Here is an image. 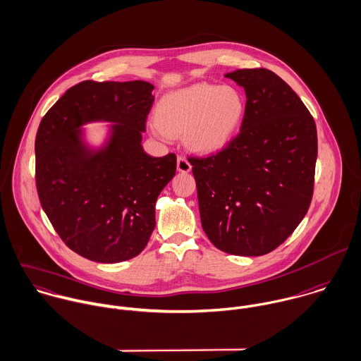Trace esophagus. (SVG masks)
<instances>
[{
  "mask_svg": "<svg viewBox=\"0 0 361 361\" xmlns=\"http://www.w3.org/2000/svg\"><path fill=\"white\" fill-rule=\"evenodd\" d=\"M191 163L184 157V156H178L177 157V170L181 173H188L191 171Z\"/></svg>",
  "mask_w": 361,
  "mask_h": 361,
  "instance_id": "1",
  "label": "esophagus"
}]
</instances>
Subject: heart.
I'll list each match as a JSON object with an SVG mask.
<instances>
[{"label":"heart","mask_w":361,"mask_h":361,"mask_svg":"<svg viewBox=\"0 0 361 361\" xmlns=\"http://www.w3.org/2000/svg\"><path fill=\"white\" fill-rule=\"evenodd\" d=\"M245 100L231 86L197 83L167 93L156 107V135H181L200 153H215L228 144L241 127Z\"/></svg>","instance_id":"b5f03b06"}]
</instances>
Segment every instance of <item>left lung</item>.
<instances>
[{"mask_svg": "<svg viewBox=\"0 0 361 361\" xmlns=\"http://www.w3.org/2000/svg\"><path fill=\"white\" fill-rule=\"evenodd\" d=\"M224 76L245 92L240 134L216 154L188 160L211 243L227 254L259 257L279 247L310 208L317 127L276 73L255 68Z\"/></svg>", "mask_w": 361, "mask_h": 361, "instance_id": "8db88e82", "label": "left lung"}]
</instances>
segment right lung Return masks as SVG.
<instances>
[{
  "instance_id": "obj_1",
  "label": "right lung",
  "mask_w": 361,
  "mask_h": 361,
  "mask_svg": "<svg viewBox=\"0 0 361 361\" xmlns=\"http://www.w3.org/2000/svg\"><path fill=\"white\" fill-rule=\"evenodd\" d=\"M145 80H83L43 117L35 142L36 187L61 240L83 258L117 264L142 252L156 226L154 205L176 174L174 153H145L142 133L153 104ZM114 122L100 148L82 125Z\"/></svg>"
}]
</instances>
